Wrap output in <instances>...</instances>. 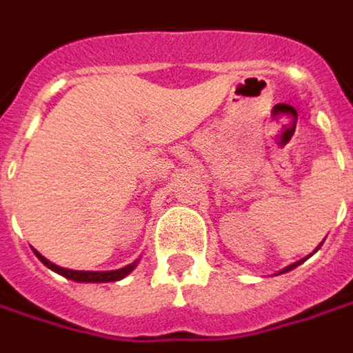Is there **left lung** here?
Here are the masks:
<instances>
[{
    "mask_svg": "<svg viewBox=\"0 0 353 353\" xmlns=\"http://www.w3.org/2000/svg\"><path fill=\"white\" fill-rule=\"evenodd\" d=\"M321 245H323V243H321ZM319 245V247H321ZM317 247V249H319ZM317 249H315V251H317ZM315 251H313V253H315ZM307 259V257H305ZM305 259H301V261H297V263H294V265H290V267H286V268H282V270H280V272H278V274H284V272H290V270H294V268L296 267H299V265H301V263H303V261H305Z\"/></svg>",
    "mask_w": 353,
    "mask_h": 353,
    "instance_id": "8db88e82",
    "label": "left lung"
}]
</instances>
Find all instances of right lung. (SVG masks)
Returning a JSON list of instances; mask_svg holds the SVG:
<instances>
[{
  "instance_id": "obj_1",
  "label": "right lung",
  "mask_w": 353,
  "mask_h": 353,
  "mask_svg": "<svg viewBox=\"0 0 353 353\" xmlns=\"http://www.w3.org/2000/svg\"><path fill=\"white\" fill-rule=\"evenodd\" d=\"M34 255L42 263H44L46 267L50 268V270H54L57 274H61V276L69 278V280H75V282H116V280H121V278H125L133 268L137 267V261L135 263H131V265H127L123 268H117V270H104V272H100V270H71V268H63V267H57L54 265L52 261H48L46 257H42L38 251L34 249Z\"/></svg>"
}]
</instances>
